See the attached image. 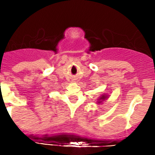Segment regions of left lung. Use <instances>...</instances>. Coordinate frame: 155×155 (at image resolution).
I'll list each match as a JSON object with an SVG mask.
<instances>
[{
  "mask_svg": "<svg viewBox=\"0 0 155 155\" xmlns=\"http://www.w3.org/2000/svg\"><path fill=\"white\" fill-rule=\"evenodd\" d=\"M106 97H106L105 95H103L102 97H101V99H100V100H104ZM101 102H102V101H99V102H98V103H101Z\"/></svg>",
  "mask_w": 155,
  "mask_h": 155,
  "instance_id": "8db88e82",
  "label": "left lung"
}]
</instances>
